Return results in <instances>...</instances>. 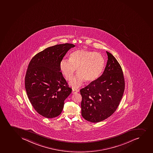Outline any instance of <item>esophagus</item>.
I'll list each match as a JSON object with an SVG mask.
<instances>
[{"mask_svg": "<svg viewBox=\"0 0 153 153\" xmlns=\"http://www.w3.org/2000/svg\"><path fill=\"white\" fill-rule=\"evenodd\" d=\"M79 92V89H73L72 93L75 94Z\"/></svg>", "mask_w": 153, "mask_h": 153, "instance_id": "obj_1", "label": "esophagus"}]
</instances>
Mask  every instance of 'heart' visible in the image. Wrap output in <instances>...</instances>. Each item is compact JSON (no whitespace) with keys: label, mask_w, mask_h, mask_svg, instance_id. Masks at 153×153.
<instances>
[{"label":"heart","mask_w":153,"mask_h":153,"mask_svg":"<svg viewBox=\"0 0 153 153\" xmlns=\"http://www.w3.org/2000/svg\"><path fill=\"white\" fill-rule=\"evenodd\" d=\"M104 59L99 53L79 49L71 53L69 60H62L60 70L65 78L70 80L77 68L78 74L71 81L73 88H78L84 81L92 82L99 77L104 68Z\"/></svg>","instance_id":"1"}]
</instances>
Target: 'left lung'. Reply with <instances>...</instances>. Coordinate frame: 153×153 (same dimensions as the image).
I'll list each match as a JSON object with an SVG mask.
<instances>
[{
	"label": "left lung",
	"mask_w": 153,
	"mask_h": 153,
	"mask_svg": "<svg viewBox=\"0 0 153 153\" xmlns=\"http://www.w3.org/2000/svg\"><path fill=\"white\" fill-rule=\"evenodd\" d=\"M108 61L100 77L80 90L81 115L86 120L100 122L111 116L119 105L125 81L120 65L106 51Z\"/></svg>",
	"instance_id": "obj_1"
}]
</instances>
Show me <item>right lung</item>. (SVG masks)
<instances>
[{"label":"right lung","instance_id":"1","mask_svg":"<svg viewBox=\"0 0 153 153\" xmlns=\"http://www.w3.org/2000/svg\"><path fill=\"white\" fill-rule=\"evenodd\" d=\"M75 45L65 43L45 49L29 63L25 76V88L33 107L47 118L57 117L72 88L60 70V62Z\"/></svg>","mask_w":153,"mask_h":153}]
</instances>
